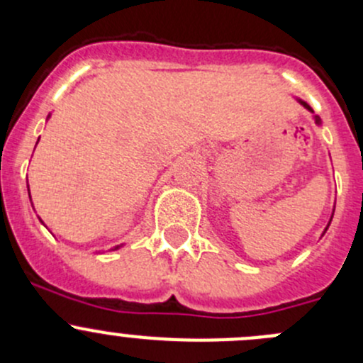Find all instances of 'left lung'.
Masks as SVG:
<instances>
[{
    "instance_id": "obj_1",
    "label": "left lung",
    "mask_w": 363,
    "mask_h": 363,
    "mask_svg": "<svg viewBox=\"0 0 363 363\" xmlns=\"http://www.w3.org/2000/svg\"><path fill=\"white\" fill-rule=\"evenodd\" d=\"M296 101H298V104L302 105L303 108H307V111H309L311 113H314L313 108L309 107V104H306V101H303V100H300V98H296ZM313 119H314V123L318 124V126H321V119H320V117H318V116H313ZM332 218H334V211H332V216H330V219H328V225H327V228L323 230V233H321V237L325 235V232H327V230H328V226H330V223H332Z\"/></svg>"
}]
</instances>
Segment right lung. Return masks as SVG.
Masks as SVG:
<instances>
[{"mask_svg":"<svg viewBox=\"0 0 363 363\" xmlns=\"http://www.w3.org/2000/svg\"><path fill=\"white\" fill-rule=\"evenodd\" d=\"M49 117H50V113H49ZM49 117H47V119H49ZM40 140V138H38ZM36 144H38V142H36ZM28 193H29V186H28ZM29 200H31V195H29ZM33 205V203H31ZM40 219V218H38ZM40 221H42V219H40ZM43 223V221H42ZM124 244H119V246H113V250H111V251H116V250H119V247H123ZM96 255H100V251H96Z\"/></svg>","mask_w":363,"mask_h":363,"instance_id":"right-lung-1","label":"right lung"}]
</instances>
